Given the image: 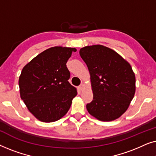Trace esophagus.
<instances>
[{
	"label": "esophagus",
	"mask_w": 156,
	"mask_h": 156,
	"mask_svg": "<svg viewBox=\"0 0 156 156\" xmlns=\"http://www.w3.org/2000/svg\"><path fill=\"white\" fill-rule=\"evenodd\" d=\"M84 84H81L80 86L78 87V89H80V91H82L83 89H84Z\"/></svg>",
	"instance_id": "1"
}]
</instances>
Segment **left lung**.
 <instances>
[{"label": "left lung", "mask_w": 156, "mask_h": 156, "mask_svg": "<svg viewBox=\"0 0 156 156\" xmlns=\"http://www.w3.org/2000/svg\"><path fill=\"white\" fill-rule=\"evenodd\" d=\"M88 67L93 100L87 104L97 120L112 121L122 116L136 92V76L130 64L112 49L101 44L81 48Z\"/></svg>", "instance_id": "obj_1"}]
</instances>
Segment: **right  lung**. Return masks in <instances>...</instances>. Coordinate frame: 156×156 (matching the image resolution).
Masks as SVG:
<instances>
[{
  "mask_svg": "<svg viewBox=\"0 0 156 156\" xmlns=\"http://www.w3.org/2000/svg\"><path fill=\"white\" fill-rule=\"evenodd\" d=\"M74 48L55 46L40 53L23 68L19 76L20 98L36 119L44 123L62 118L77 94L68 82L66 64Z\"/></svg>",
  "mask_w": 156,
  "mask_h": 156,
  "instance_id": "add662e5",
  "label": "right lung"
}]
</instances>
